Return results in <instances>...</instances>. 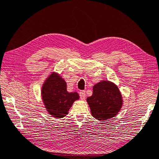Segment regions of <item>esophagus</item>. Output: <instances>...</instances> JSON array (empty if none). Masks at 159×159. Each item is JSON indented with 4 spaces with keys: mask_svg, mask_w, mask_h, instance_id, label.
Returning <instances> with one entry per match:
<instances>
[{
    "mask_svg": "<svg viewBox=\"0 0 159 159\" xmlns=\"http://www.w3.org/2000/svg\"><path fill=\"white\" fill-rule=\"evenodd\" d=\"M79 96H80V98L81 99V100H85V96H86V94H85V91H80L79 92Z\"/></svg>",
    "mask_w": 159,
    "mask_h": 159,
    "instance_id": "1",
    "label": "esophagus"
}]
</instances>
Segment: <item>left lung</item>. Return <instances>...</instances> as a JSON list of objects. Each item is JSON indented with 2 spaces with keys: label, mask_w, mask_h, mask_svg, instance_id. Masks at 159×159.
Returning a JSON list of instances; mask_svg holds the SVG:
<instances>
[{
  "label": "left lung",
  "mask_w": 159,
  "mask_h": 159,
  "mask_svg": "<svg viewBox=\"0 0 159 159\" xmlns=\"http://www.w3.org/2000/svg\"><path fill=\"white\" fill-rule=\"evenodd\" d=\"M93 117L105 120L114 117L123 105L120 92L114 83L108 80L96 83L93 87V94L87 98Z\"/></svg>",
  "instance_id": "obj_1"
}]
</instances>
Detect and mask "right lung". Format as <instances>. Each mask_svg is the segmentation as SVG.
<instances>
[{"mask_svg":"<svg viewBox=\"0 0 159 159\" xmlns=\"http://www.w3.org/2000/svg\"><path fill=\"white\" fill-rule=\"evenodd\" d=\"M41 94L47 110L57 119L66 116L73 102L79 98L77 92L67 91L66 82L54 72L43 83Z\"/></svg>","mask_w":159,"mask_h":159,"instance_id":"right-lung-1","label":"right lung"}]
</instances>
